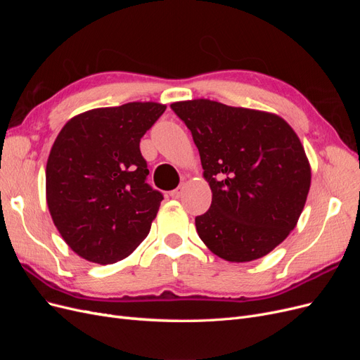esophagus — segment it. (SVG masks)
I'll list each match as a JSON object with an SVG mask.
<instances>
[{
	"instance_id": "34e87169",
	"label": "esophagus",
	"mask_w": 360,
	"mask_h": 360,
	"mask_svg": "<svg viewBox=\"0 0 360 360\" xmlns=\"http://www.w3.org/2000/svg\"><path fill=\"white\" fill-rule=\"evenodd\" d=\"M183 191H184V184H183V183H180L176 189H174V191H171V192H169L171 198H180L181 195H183Z\"/></svg>"
}]
</instances>
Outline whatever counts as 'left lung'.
Listing matches in <instances>:
<instances>
[{
	"label": "left lung",
	"mask_w": 360,
	"mask_h": 360,
	"mask_svg": "<svg viewBox=\"0 0 360 360\" xmlns=\"http://www.w3.org/2000/svg\"><path fill=\"white\" fill-rule=\"evenodd\" d=\"M212 189L195 217L201 240L233 263L267 255L297 224L311 186L300 139L281 117L219 102H177Z\"/></svg>",
	"instance_id": "left-lung-1"
}]
</instances>
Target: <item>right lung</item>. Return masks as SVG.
I'll use <instances>...</instances> for the list:
<instances>
[{"label":"right lung","instance_id":"add662e5","mask_svg":"<svg viewBox=\"0 0 360 360\" xmlns=\"http://www.w3.org/2000/svg\"><path fill=\"white\" fill-rule=\"evenodd\" d=\"M165 110L155 102L97 108L61 129L46 163V201L79 257L111 264L147 237L163 195L147 183L139 141Z\"/></svg>","mask_w":360,"mask_h":360}]
</instances>
